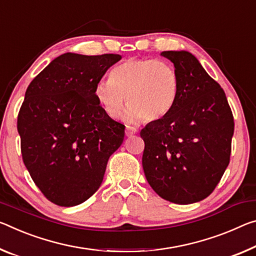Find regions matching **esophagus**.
Returning a JSON list of instances; mask_svg holds the SVG:
<instances>
[{
  "instance_id": "esophagus-1",
  "label": "esophagus",
  "mask_w": 256,
  "mask_h": 256,
  "mask_svg": "<svg viewBox=\"0 0 256 256\" xmlns=\"http://www.w3.org/2000/svg\"><path fill=\"white\" fill-rule=\"evenodd\" d=\"M136 128H132V126H126L125 128V136H132L133 134H136Z\"/></svg>"
}]
</instances>
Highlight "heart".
I'll return each instance as SVG.
<instances>
[{
	"label": "heart",
	"instance_id": "obj_1",
	"mask_svg": "<svg viewBox=\"0 0 256 256\" xmlns=\"http://www.w3.org/2000/svg\"><path fill=\"white\" fill-rule=\"evenodd\" d=\"M179 90V75L173 64L165 60L128 58L112 68L109 80H99L93 92L110 118L120 116L126 96L130 106L123 118L136 124L144 118L155 122L168 115Z\"/></svg>",
	"mask_w": 256,
	"mask_h": 256
}]
</instances>
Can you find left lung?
Segmentation results:
<instances>
[{"mask_svg": "<svg viewBox=\"0 0 256 256\" xmlns=\"http://www.w3.org/2000/svg\"><path fill=\"white\" fill-rule=\"evenodd\" d=\"M179 75L176 102L141 130L142 168L164 200L192 204L210 196L229 165L234 116L222 88L188 51H164Z\"/></svg>", "mask_w": 256, "mask_h": 256, "instance_id": "1", "label": "left lung"}]
</instances>
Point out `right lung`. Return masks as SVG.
I'll list each match as a JSON object with an SVG mask.
<instances>
[{"label":"right lung","mask_w":256,"mask_h":256,"mask_svg":"<svg viewBox=\"0 0 256 256\" xmlns=\"http://www.w3.org/2000/svg\"><path fill=\"white\" fill-rule=\"evenodd\" d=\"M120 54L56 56L28 85L17 128L24 164L56 205L75 206L102 184L125 126L94 98V86Z\"/></svg>","instance_id":"right-lung-1"}]
</instances>
